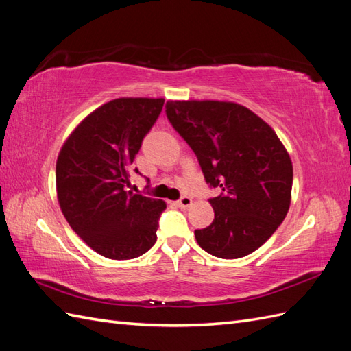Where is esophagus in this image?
<instances>
[{
	"instance_id": "obj_1",
	"label": "esophagus",
	"mask_w": 351,
	"mask_h": 351,
	"mask_svg": "<svg viewBox=\"0 0 351 351\" xmlns=\"http://www.w3.org/2000/svg\"><path fill=\"white\" fill-rule=\"evenodd\" d=\"M191 205H193V199L190 197V195H182V197L178 200V206L181 209H186V208H190Z\"/></svg>"
}]
</instances>
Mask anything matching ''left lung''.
Listing matches in <instances>:
<instances>
[{"instance_id":"obj_1","label":"left lung","mask_w":351,"mask_h":351,"mask_svg":"<svg viewBox=\"0 0 351 351\" xmlns=\"http://www.w3.org/2000/svg\"><path fill=\"white\" fill-rule=\"evenodd\" d=\"M166 113L190 145L206 182L221 189L210 199L215 218L195 230L209 254L239 258L271 238L291 202L293 166L274 128L233 101L169 100Z\"/></svg>"}]
</instances>
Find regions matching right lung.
Listing matches in <instances>:
<instances>
[{
    "mask_svg": "<svg viewBox=\"0 0 351 351\" xmlns=\"http://www.w3.org/2000/svg\"><path fill=\"white\" fill-rule=\"evenodd\" d=\"M162 104L165 99L143 97L104 103L79 122L58 154L60 208L80 239L103 257L136 258L157 241L166 203L127 186L136 154Z\"/></svg>",
    "mask_w": 351,
    "mask_h": 351,
    "instance_id": "obj_1",
    "label": "right lung"
}]
</instances>
